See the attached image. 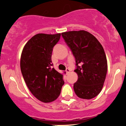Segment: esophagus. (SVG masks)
Masks as SVG:
<instances>
[{
    "label": "esophagus",
    "instance_id": "obj_1",
    "mask_svg": "<svg viewBox=\"0 0 126 126\" xmlns=\"http://www.w3.org/2000/svg\"><path fill=\"white\" fill-rule=\"evenodd\" d=\"M70 69H69V68H67V69H66V73H67V74H68V73H69V72H70Z\"/></svg>",
    "mask_w": 126,
    "mask_h": 126
}]
</instances>
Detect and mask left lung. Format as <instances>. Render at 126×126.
I'll list each match as a JSON object with an SVG mask.
<instances>
[{"label": "left lung", "instance_id": "obj_1", "mask_svg": "<svg viewBox=\"0 0 126 126\" xmlns=\"http://www.w3.org/2000/svg\"><path fill=\"white\" fill-rule=\"evenodd\" d=\"M76 62L75 72L78 76L73 84L78 97L90 99L100 93L107 72V60L101 43L91 33L73 31L62 33Z\"/></svg>", "mask_w": 126, "mask_h": 126}]
</instances>
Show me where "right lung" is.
<instances>
[{
    "label": "right lung",
    "instance_id": "obj_1",
    "mask_svg": "<svg viewBox=\"0 0 126 126\" xmlns=\"http://www.w3.org/2000/svg\"><path fill=\"white\" fill-rule=\"evenodd\" d=\"M60 35L37 34L27 42L22 52L20 66L24 80L32 95L43 102L56 100L64 83L63 74L52 67L51 62L53 47Z\"/></svg>",
    "mask_w": 126,
    "mask_h": 126
}]
</instances>
